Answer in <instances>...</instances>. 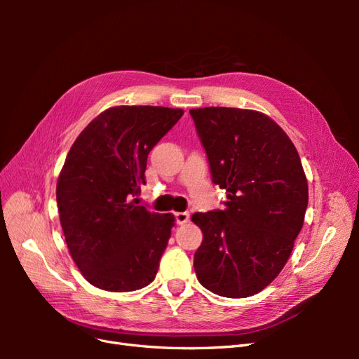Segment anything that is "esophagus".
<instances>
[{
  "mask_svg": "<svg viewBox=\"0 0 359 359\" xmlns=\"http://www.w3.org/2000/svg\"><path fill=\"white\" fill-rule=\"evenodd\" d=\"M189 219H190V214L189 212H175V222H177V224L187 223Z\"/></svg>",
  "mask_w": 359,
  "mask_h": 359,
  "instance_id": "34e87169",
  "label": "esophagus"
}]
</instances>
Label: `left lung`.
Returning a JSON list of instances; mask_svg holds the SVG:
<instances>
[{"instance_id":"left-lung-1","label":"left lung","mask_w":359,"mask_h":359,"mask_svg":"<svg viewBox=\"0 0 359 359\" xmlns=\"http://www.w3.org/2000/svg\"><path fill=\"white\" fill-rule=\"evenodd\" d=\"M223 210L194 212L203 233L193 266L215 295L247 298L286 265L302 229L309 186L295 145L276 121L238 107L191 109Z\"/></svg>"}]
</instances>
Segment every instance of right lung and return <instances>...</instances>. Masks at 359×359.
<instances>
[{
  "mask_svg": "<svg viewBox=\"0 0 359 359\" xmlns=\"http://www.w3.org/2000/svg\"><path fill=\"white\" fill-rule=\"evenodd\" d=\"M182 109L109 107L76 137L57 182L60 222L85 280L109 292H132L156 278L175 224L132 198L145 184L149 151Z\"/></svg>",
  "mask_w": 359,
  "mask_h": 359,
  "instance_id": "add662e5",
  "label": "right lung"
}]
</instances>
